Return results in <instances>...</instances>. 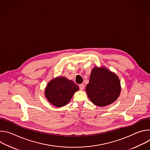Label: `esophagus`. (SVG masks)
Masks as SVG:
<instances>
[{"label": "esophagus", "mask_w": 150, "mask_h": 150, "mask_svg": "<svg viewBox=\"0 0 150 150\" xmlns=\"http://www.w3.org/2000/svg\"><path fill=\"white\" fill-rule=\"evenodd\" d=\"M79 87L80 90H83L84 89V88H85V85L83 84H80Z\"/></svg>", "instance_id": "1"}]
</instances>
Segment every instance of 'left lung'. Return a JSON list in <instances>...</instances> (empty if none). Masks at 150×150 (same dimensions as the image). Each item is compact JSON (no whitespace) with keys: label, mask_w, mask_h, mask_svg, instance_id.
I'll return each mask as SVG.
<instances>
[{"label":"left lung","mask_w":150,"mask_h":150,"mask_svg":"<svg viewBox=\"0 0 150 150\" xmlns=\"http://www.w3.org/2000/svg\"><path fill=\"white\" fill-rule=\"evenodd\" d=\"M86 93L91 101L99 107L114 103L121 91L120 82L115 73L105 67H94L91 72Z\"/></svg>","instance_id":"left-lung-1"}]
</instances>
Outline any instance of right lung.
Wrapping results in <instances>:
<instances>
[{
    "label": "right lung",
    "mask_w": 150,
    "mask_h": 150,
    "mask_svg": "<svg viewBox=\"0 0 150 150\" xmlns=\"http://www.w3.org/2000/svg\"><path fill=\"white\" fill-rule=\"evenodd\" d=\"M79 87L74 81L65 76L53 78L47 83L45 95L47 101L57 108L67 105L72 98Z\"/></svg>",
    "instance_id": "obj_1"
}]
</instances>
